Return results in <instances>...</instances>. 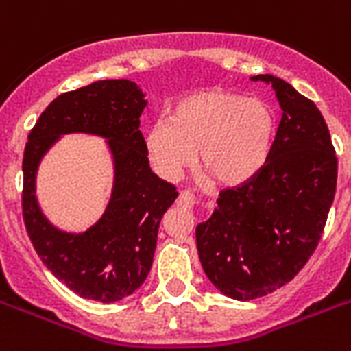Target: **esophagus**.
<instances>
[{
    "mask_svg": "<svg viewBox=\"0 0 351 351\" xmlns=\"http://www.w3.org/2000/svg\"><path fill=\"white\" fill-rule=\"evenodd\" d=\"M178 204L184 205V207H193V205H195V196L191 195L189 191H180V195H178Z\"/></svg>",
    "mask_w": 351,
    "mask_h": 351,
    "instance_id": "1",
    "label": "esophagus"
}]
</instances>
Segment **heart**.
<instances>
[{
    "instance_id": "b5f03b06",
    "label": "heart",
    "mask_w": 351,
    "mask_h": 351,
    "mask_svg": "<svg viewBox=\"0 0 351 351\" xmlns=\"http://www.w3.org/2000/svg\"><path fill=\"white\" fill-rule=\"evenodd\" d=\"M276 136V113L269 102L227 90L184 97L169 111V122L149 128V160L166 178L193 164L218 187H240L258 175Z\"/></svg>"
}]
</instances>
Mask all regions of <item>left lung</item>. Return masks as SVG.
I'll return each mask as SVG.
<instances>
[{"instance_id": "obj_1", "label": "left lung", "mask_w": 351, "mask_h": 351, "mask_svg": "<svg viewBox=\"0 0 351 351\" xmlns=\"http://www.w3.org/2000/svg\"><path fill=\"white\" fill-rule=\"evenodd\" d=\"M274 88L283 110L270 155L258 175L223 189L196 225V247L210 283L238 301L261 298L298 276L323 234L337 185V155L314 102L289 82Z\"/></svg>"}]
</instances>
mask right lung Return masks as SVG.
Wrapping results in <instances>:
<instances>
[{
  "instance_id": "add662e5",
  "label": "right lung",
  "mask_w": 351,
  "mask_h": 351,
  "mask_svg": "<svg viewBox=\"0 0 351 351\" xmlns=\"http://www.w3.org/2000/svg\"><path fill=\"white\" fill-rule=\"evenodd\" d=\"M142 92L126 79L97 81L53 99L37 119L23 155V220L37 256L84 299L113 303L147 278L162 216L178 196L151 171L138 117ZM108 138L116 158V187L101 221L82 235L56 230L35 200V171L44 151L64 132Z\"/></svg>"
}]
</instances>
